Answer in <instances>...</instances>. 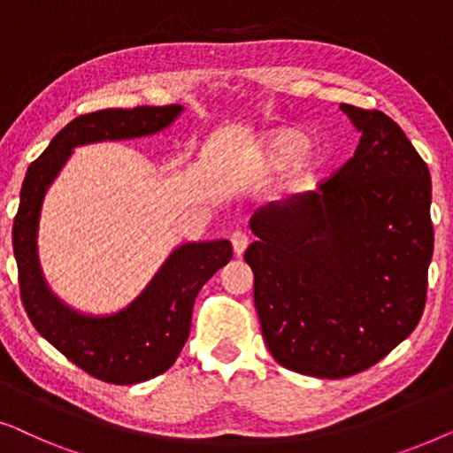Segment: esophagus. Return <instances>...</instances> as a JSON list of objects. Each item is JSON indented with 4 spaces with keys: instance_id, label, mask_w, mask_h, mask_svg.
I'll return each instance as SVG.
<instances>
[{
    "instance_id": "obj_1",
    "label": "esophagus",
    "mask_w": 453,
    "mask_h": 453,
    "mask_svg": "<svg viewBox=\"0 0 453 453\" xmlns=\"http://www.w3.org/2000/svg\"><path fill=\"white\" fill-rule=\"evenodd\" d=\"M231 243H233V250L237 256H241L247 250V245H250V234L243 233V231H234L231 234Z\"/></svg>"
}]
</instances>
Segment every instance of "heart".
I'll list each match as a JSON object with an SVG mask.
<instances>
[{"mask_svg": "<svg viewBox=\"0 0 453 453\" xmlns=\"http://www.w3.org/2000/svg\"><path fill=\"white\" fill-rule=\"evenodd\" d=\"M311 144L307 132L299 127L280 126L268 129L251 142L241 160V171L251 179H262L288 171V185L305 189L318 181L327 165L326 152Z\"/></svg>", "mask_w": 453, "mask_h": 453, "instance_id": "1", "label": "heart"}]
</instances>
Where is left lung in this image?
I'll return each instance as SVG.
<instances>
[{"label": "left lung", "mask_w": 453, "mask_h": 453, "mask_svg": "<svg viewBox=\"0 0 453 453\" xmlns=\"http://www.w3.org/2000/svg\"><path fill=\"white\" fill-rule=\"evenodd\" d=\"M361 134L318 191L251 216L247 247L265 346L282 367L340 380L417 327L433 256L431 175L395 121L340 104Z\"/></svg>", "instance_id": "1"}]
</instances>
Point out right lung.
I'll return each mask as SVG.
<instances>
[{"label": "right lung", "instance_id": "right-lung-1", "mask_svg": "<svg viewBox=\"0 0 453 453\" xmlns=\"http://www.w3.org/2000/svg\"><path fill=\"white\" fill-rule=\"evenodd\" d=\"M183 113L166 107L104 109L80 115L28 166L14 220V256L30 321L47 342L96 380L132 386L165 373L189 336L196 296L233 257L228 239L177 245L144 290L113 313H84L49 287L39 257V222L49 188L78 146L134 140L163 132Z\"/></svg>", "mask_w": 453, "mask_h": 453}]
</instances>
